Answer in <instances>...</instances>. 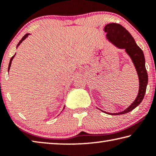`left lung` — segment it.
<instances>
[{"label": "left lung", "mask_w": 156, "mask_h": 156, "mask_svg": "<svg viewBox=\"0 0 156 156\" xmlns=\"http://www.w3.org/2000/svg\"><path fill=\"white\" fill-rule=\"evenodd\" d=\"M105 31L107 32V38L115 47L120 49H125V51L133 62L138 73L139 78V91L136 100L130 106L125 110L118 113H109L104 112L111 115H121L129 113L140 104L144 98L147 86L148 83V75L146 67H145V59L142 50L137 45L134 38L131 34L118 23H109L105 27Z\"/></svg>", "instance_id": "left-lung-1"}]
</instances>
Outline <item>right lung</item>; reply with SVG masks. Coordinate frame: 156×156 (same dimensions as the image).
I'll use <instances>...</instances> for the list:
<instances>
[{"mask_svg":"<svg viewBox=\"0 0 156 156\" xmlns=\"http://www.w3.org/2000/svg\"><path fill=\"white\" fill-rule=\"evenodd\" d=\"M30 34H25V35L24 36H23V38H22V39H21V40L20 41V42H19V43H18V44H17V47H18V46H19L20 45V43H22V42L23 41H24L25 40V39L26 38H27V36H29V35H30ZM17 47H16V48H17ZM15 55H16V54L14 55V56H13L12 57V58L11 59H10V61H9V67H8V72H9V69H10V67H11V64H12V60H13V58H14V56H15ZM64 108H65V107H64ZM64 108H63V109H64Z\"/></svg>","mask_w":156,"mask_h":156,"instance_id":"obj_1","label":"right lung"}]
</instances>
